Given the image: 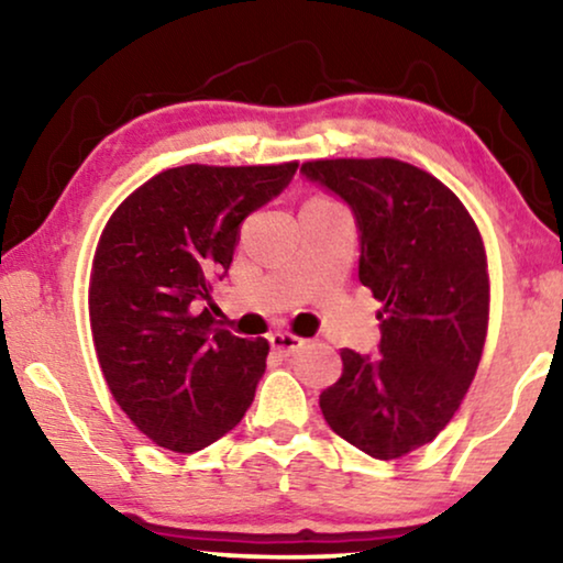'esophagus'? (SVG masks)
Wrapping results in <instances>:
<instances>
[{"label": "esophagus", "instance_id": "34e87169", "mask_svg": "<svg viewBox=\"0 0 563 563\" xmlns=\"http://www.w3.org/2000/svg\"><path fill=\"white\" fill-rule=\"evenodd\" d=\"M268 341H272V349L279 353V356H295V353L305 345V338L291 333H274Z\"/></svg>", "mask_w": 563, "mask_h": 563}]
</instances>
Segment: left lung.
<instances>
[{"label": "left lung", "instance_id": "1", "mask_svg": "<svg viewBox=\"0 0 563 563\" xmlns=\"http://www.w3.org/2000/svg\"><path fill=\"white\" fill-rule=\"evenodd\" d=\"M302 174L351 205L358 279L382 302V356L343 349L320 410L368 456H407L449 426L479 366L489 325L482 233L443 181L405 161L320 158Z\"/></svg>", "mask_w": 563, "mask_h": 563}]
</instances>
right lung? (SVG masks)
Wrapping results in <instances>:
<instances>
[{"mask_svg":"<svg viewBox=\"0 0 563 563\" xmlns=\"http://www.w3.org/2000/svg\"><path fill=\"white\" fill-rule=\"evenodd\" d=\"M297 166L166 168L107 220L89 276L91 338L114 402L156 445L202 451L251 407L268 341L214 328L197 307L230 268L241 222Z\"/></svg>","mask_w":563,"mask_h":563,"instance_id":"1","label":"right lung"}]
</instances>
